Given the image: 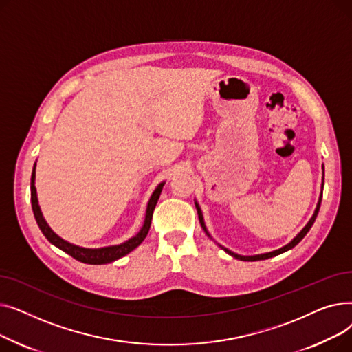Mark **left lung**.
I'll return each mask as SVG.
<instances>
[{
  "mask_svg": "<svg viewBox=\"0 0 352 352\" xmlns=\"http://www.w3.org/2000/svg\"><path fill=\"white\" fill-rule=\"evenodd\" d=\"M321 199H322V192H321V195H320V201H318V204H317V208H316V211H314V215L311 217V219L308 221V224L301 230V232L295 236L292 241L289 243V244H287L285 247H283V248H280V250H275V251H272V252H265V254H258V255H251V256H244V255H238V254H235V252H232V251H230V250H227V248H224V247H221L223 248L226 252H228L230 255H232L234 258H236V260H241V261H260V260H267V258H271V256H275V255H280V254H283V252H285V251H288V250H291V248H294L295 245H297L301 239L307 235V232L311 230V227H312V224H314V221H316V218H317V215H318V211H320V206H321ZM195 207H197V211H198V218H199V223H201V227H202V230L206 231V234L208 235V236H211L210 234H208V231H207V228H206V223H204V217H202V212H201V208L198 207V204H195Z\"/></svg>",
  "mask_w": 352,
  "mask_h": 352,
  "instance_id": "left-lung-1",
  "label": "left lung"
}]
</instances>
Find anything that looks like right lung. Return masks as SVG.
Here are the masks:
<instances>
[{
	"label": "right lung",
	"mask_w": 352,
	"mask_h": 352,
	"mask_svg": "<svg viewBox=\"0 0 352 352\" xmlns=\"http://www.w3.org/2000/svg\"><path fill=\"white\" fill-rule=\"evenodd\" d=\"M164 184L165 182H161L160 186L155 188V191L153 192V195L150 198V202H148L144 226L140 230V232L137 235H134L133 238H129L128 241L120 244V245H109V247H102V248H84V247L74 245V244L65 241V239H63L61 236L55 234L50 228V226L47 224V221L43 217L41 208L38 206V198H36V190H35V164H34V168H32V175H31V206H32V212H34L36 224H38L41 232L45 235V238L52 245L63 250L64 252H67L72 258H76L77 261H81L84 264L101 265V264H108V263H113V261L118 260V258H121V256L126 255L128 252H131L133 250H135L144 241L148 231H150L153 214H154L157 201L160 198V194L162 191Z\"/></svg>",
	"instance_id": "obj_1"
}]
</instances>
